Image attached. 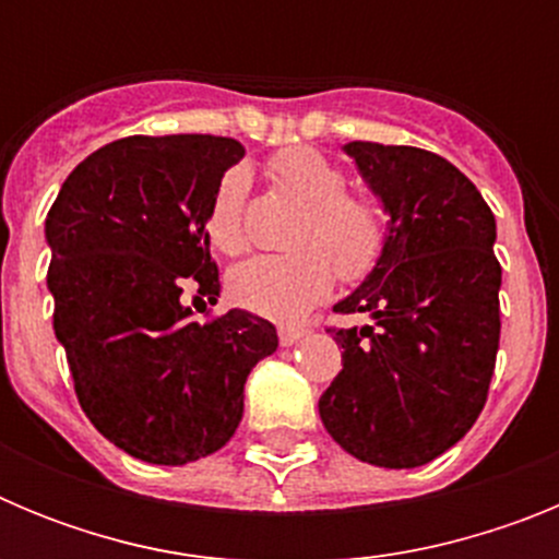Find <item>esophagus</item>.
<instances>
[{"instance_id":"34e87169","label":"esophagus","mask_w":559,"mask_h":559,"mask_svg":"<svg viewBox=\"0 0 559 559\" xmlns=\"http://www.w3.org/2000/svg\"><path fill=\"white\" fill-rule=\"evenodd\" d=\"M305 333H308L305 328H290V324L288 328H280V344H283V347H290V344H296Z\"/></svg>"}]
</instances>
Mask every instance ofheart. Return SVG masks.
<instances>
[{"label": "heart", "mask_w": 559, "mask_h": 559, "mask_svg": "<svg viewBox=\"0 0 559 559\" xmlns=\"http://www.w3.org/2000/svg\"><path fill=\"white\" fill-rule=\"evenodd\" d=\"M271 176L305 215L288 237V254L251 257L229 274V294L240 308L294 322L319 305L338 283L358 285L378 269L386 226L374 204L349 195L347 176L313 147H290L271 159ZM249 173L231 167L221 176L206 212L212 246L240 254L246 235Z\"/></svg>", "instance_id": "heart-1"}]
</instances>
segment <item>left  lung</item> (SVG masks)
<instances>
[{"label":"left lung","instance_id":"8db88e82","mask_svg":"<svg viewBox=\"0 0 559 559\" xmlns=\"http://www.w3.org/2000/svg\"><path fill=\"white\" fill-rule=\"evenodd\" d=\"M344 151L389 215L386 249L333 308L372 324L330 330L344 367L319 414L360 462L419 467L456 445L487 403L501 338L496 218L437 153L380 142Z\"/></svg>","mask_w":559,"mask_h":559}]
</instances>
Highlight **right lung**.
Masks as SVG:
<instances>
[{
  "label": "right lung",
  "instance_id": "add662e5",
  "mask_svg": "<svg viewBox=\"0 0 559 559\" xmlns=\"http://www.w3.org/2000/svg\"><path fill=\"white\" fill-rule=\"evenodd\" d=\"M246 156L229 136H126L69 173L44 235L52 328L92 426L151 464L221 451L243 417V386L276 349L246 310L195 322L185 290L215 302L212 192Z\"/></svg>",
  "mask_w": 559,
  "mask_h": 559
}]
</instances>
